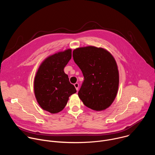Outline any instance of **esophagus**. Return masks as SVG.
<instances>
[{
	"instance_id": "1",
	"label": "esophagus",
	"mask_w": 155,
	"mask_h": 155,
	"mask_svg": "<svg viewBox=\"0 0 155 155\" xmlns=\"http://www.w3.org/2000/svg\"><path fill=\"white\" fill-rule=\"evenodd\" d=\"M74 86H75V88H76L77 91H78V87H79V84H78V83H76L74 84Z\"/></svg>"
}]
</instances>
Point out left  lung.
<instances>
[{
	"instance_id": "obj_1",
	"label": "left lung",
	"mask_w": 155,
	"mask_h": 155,
	"mask_svg": "<svg viewBox=\"0 0 155 155\" xmlns=\"http://www.w3.org/2000/svg\"><path fill=\"white\" fill-rule=\"evenodd\" d=\"M73 58L84 77L78 93L80 99L96 111L109 107L119 85V72L113 56L104 48L89 46L74 50Z\"/></svg>"
}]
</instances>
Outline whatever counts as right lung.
Listing matches in <instances>:
<instances>
[{
  "instance_id": "obj_1",
  "label": "right lung",
  "mask_w": 155,
  "mask_h": 155,
  "mask_svg": "<svg viewBox=\"0 0 155 155\" xmlns=\"http://www.w3.org/2000/svg\"><path fill=\"white\" fill-rule=\"evenodd\" d=\"M72 57V50L53 54L43 61L34 79V93L42 109L56 114L65 107L69 97L77 92L64 68Z\"/></svg>"
}]
</instances>
